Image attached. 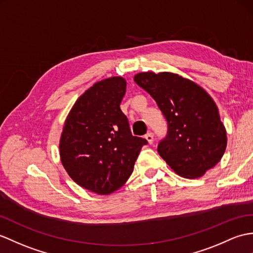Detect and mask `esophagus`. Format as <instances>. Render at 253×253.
Masks as SVG:
<instances>
[{
	"label": "esophagus",
	"mask_w": 253,
	"mask_h": 253,
	"mask_svg": "<svg viewBox=\"0 0 253 253\" xmlns=\"http://www.w3.org/2000/svg\"><path fill=\"white\" fill-rule=\"evenodd\" d=\"M144 138L146 139V141H148L149 144H152V143H153L154 136H153V133H152V132H148V133H146Z\"/></svg>",
	"instance_id": "1"
}]
</instances>
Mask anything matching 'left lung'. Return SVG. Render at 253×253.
Here are the masks:
<instances>
[{
    "label": "left lung",
    "mask_w": 253,
    "mask_h": 253,
    "mask_svg": "<svg viewBox=\"0 0 253 253\" xmlns=\"http://www.w3.org/2000/svg\"><path fill=\"white\" fill-rule=\"evenodd\" d=\"M133 80L155 100L167 121V136L157 152L170 168L189 179L213 168L224 154L227 139L218 107L207 91L170 72H142Z\"/></svg>",
    "instance_id": "8db88e82"
}]
</instances>
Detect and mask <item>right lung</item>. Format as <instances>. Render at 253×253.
Instances as JSON below:
<instances>
[{
  "label": "right lung",
  "mask_w": 253,
  "mask_h": 253,
  "mask_svg": "<svg viewBox=\"0 0 253 253\" xmlns=\"http://www.w3.org/2000/svg\"><path fill=\"white\" fill-rule=\"evenodd\" d=\"M126 81L114 76L97 82L67 116L60 160L71 179L84 189L108 195L126 183L140 150L148 141L133 137L120 104Z\"/></svg>",
  "instance_id": "obj_1"
}]
</instances>
